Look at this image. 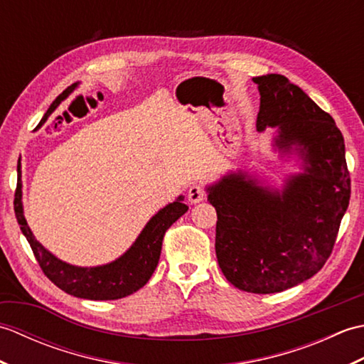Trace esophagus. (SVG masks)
<instances>
[{
  "label": "esophagus",
  "instance_id": "34e87169",
  "mask_svg": "<svg viewBox=\"0 0 364 364\" xmlns=\"http://www.w3.org/2000/svg\"><path fill=\"white\" fill-rule=\"evenodd\" d=\"M206 198V194L202 186H198V184H194V186L189 188V192H188V200L192 203V205H197L200 202H203V200Z\"/></svg>",
  "mask_w": 364,
  "mask_h": 364
}]
</instances>
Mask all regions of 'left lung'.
<instances>
[{"mask_svg":"<svg viewBox=\"0 0 364 364\" xmlns=\"http://www.w3.org/2000/svg\"><path fill=\"white\" fill-rule=\"evenodd\" d=\"M259 92L257 131L274 128L272 150L296 166L280 186L239 167L206 184L218 211L215 255L235 288L274 294L318 274L349 206L350 178L341 131L283 75L252 80Z\"/></svg>","mask_w":364,"mask_h":364,"instance_id":"1","label":"left lung"}]
</instances>
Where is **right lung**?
<instances>
[{"label": "right lung", "instance_id": "1", "mask_svg": "<svg viewBox=\"0 0 364 364\" xmlns=\"http://www.w3.org/2000/svg\"><path fill=\"white\" fill-rule=\"evenodd\" d=\"M72 89H75V86ZM68 90L70 89H67L50 106V109L43 115L42 123L54 111V107L68 95ZM17 172L18 181L17 191H15L14 210L21 233L28 239L31 249L36 255V259L41 264L45 275L58 288L78 299L117 300L141 289L150 280L151 274L158 266L162 237H164L166 230L189 210L183 203L184 196H178L172 203L161 208L156 214L151 215V219L145 223L136 241L119 258L100 266H75L53 255L46 247L37 241L34 233L31 231L25 219V210H23V181L20 164Z\"/></svg>", "mask_w": 364, "mask_h": 364}]
</instances>
